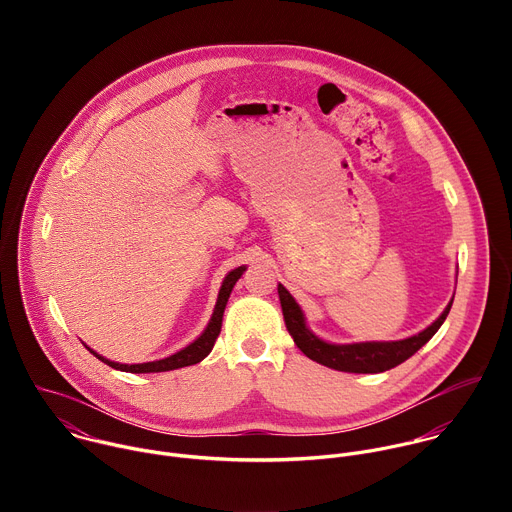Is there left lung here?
Masks as SVG:
<instances>
[{"label": "left lung", "instance_id": "8db88e82", "mask_svg": "<svg viewBox=\"0 0 512 512\" xmlns=\"http://www.w3.org/2000/svg\"><path fill=\"white\" fill-rule=\"evenodd\" d=\"M277 294L281 302V312L285 320V328L294 338L296 346L312 360L324 364L328 369L342 371V373H383L389 371L397 364L405 362L409 356H413L423 344L429 342V338L440 330L444 320L450 314V308L454 304V298L442 312V316L435 322H431L425 330L419 334H413L403 340H387V342H352V344H334L326 342L320 336H316L308 324L302 308L294 300V296L279 283Z\"/></svg>", "mask_w": 512, "mask_h": 512}]
</instances>
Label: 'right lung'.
Returning a JSON list of instances; mask_svg holds the SVG:
<instances>
[{"mask_svg": "<svg viewBox=\"0 0 512 512\" xmlns=\"http://www.w3.org/2000/svg\"><path fill=\"white\" fill-rule=\"evenodd\" d=\"M247 267L241 265L233 271L227 273V277L223 279V285L221 289H218V298H216V306L212 310V316L204 328V332L194 340L190 342L188 346H184L182 350L166 356V358H160V360H152V362H139V364H121V362H115V360H109L105 356H101L99 352H95L93 348H89L99 360H103L105 364H109L111 369L115 371H123V373H166V371H176V369H182V367H190V364H196L200 362L202 358H206L218 338V334H221V326H223V314H225V308H227V302H229V296L231 291L235 287V283L239 281V277L243 275Z\"/></svg>", "mask_w": 512, "mask_h": 512, "instance_id": "add662e5", "label": "right lung"}]
</instances>
